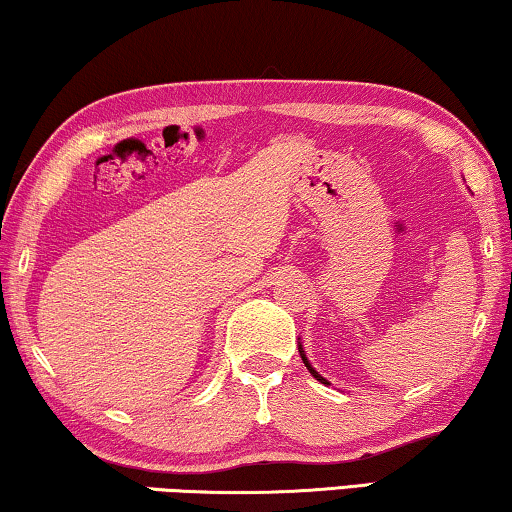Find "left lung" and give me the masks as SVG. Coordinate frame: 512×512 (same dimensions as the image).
I'll list each match as a JSON object with an SVG mask.
<instances>
[{
    "instance_id": "8db88e82",
    "label": "left lung",
    "mask_w": 512,
    "mask_h": 512,
    "mask_svg": "<svg viewBox=\"0 0 512 512\" xmlns=\"http://www.w3.org/2000/svg\"><path fill=\"white\" fill-rule=\"evenodd\" d=\"M299 354H301V358H303V363H305V368H308L310 370V375L312 377H315L317 381H322V384H326V386H329V379H324L322 375H319V372L315 370V368H312V365H310V361H308V356H305V352H303V345H301V342H299Z\"/></svg>"
}]
</instances>
